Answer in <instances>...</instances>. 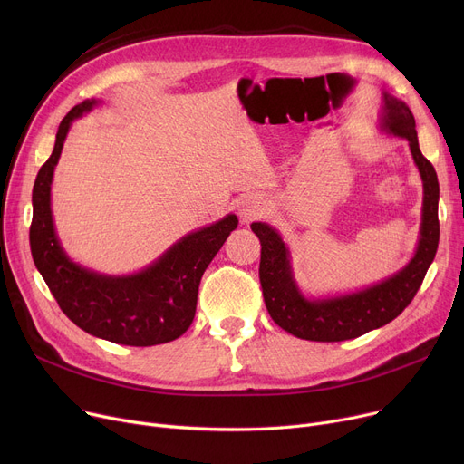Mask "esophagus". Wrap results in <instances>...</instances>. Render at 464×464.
I'll return each mask as SVG.
<instances>
[{
    "mask_svg": "<svg viewBox=\"0 0 464 464\" xmlns=\"http://www.w3.org/2000/svg\"><path fill=\"white\" fill-rule=\"evenodd\" d=\"M265 208H266V205H265L263 199L246 198V199H242L238 203V216H240L242 222H252L254 218H257L265 212Z\"/></svg>",
    "mask_w": 464,
    "mask_h": 464,
    "instance_id": "1",
    "label": "esophagus"
}]
</instances>
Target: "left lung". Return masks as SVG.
<instances>
[{
    "mask_svg": "<svg viewBox=\"0 0 464 464\" xmlns=\"http://www.w3.org/2000/svg\"><path fill=\"white\" fill-rule=\"evenodd\" d=\"M380 130L408 140L413 163L423 182L418 248L401 271L352 294L310 299L295 282L289 248L280 233L265 222H254L250 226L261 242L259 280L265 306L276 325L297 338L314 340V343H340L393 322L418 294L436 256L438 238H440V224H438L440 188H438L436 170L420 150L416 120L410 107L389 92H382Z\"/></svg>",
    "mask_w": 464,
    "mask_h": 464,
    "instance_id": "obj_1",
    "label": "left lung"
}]
</instances>
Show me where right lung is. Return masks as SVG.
Instances as JSON below:
<instances>
[{
	"label": "right lung",
	"instance_id": "right-lung-1",
	"mask_svg": "<svg viewBox=\"0 0 464 464\" xmlns=\"http://www.w3.org/2000/svg\"><path fill=\"white\" fill-rule=\"evenodd\" d=\"M97 103V100H86L67 112L58 128L53 154L39 169L32 193V256L63 314L82 331L124 346L165 344L182 336L191 325L201 276L229 233L237 229L238 218L227 214L188 233L133 275H102L72 261L62 248L54 227L51 188L72 120L90 112Z\"/></svg>",
	"mask_w": 464,
	"mask_h": 464
}]
</instances>
